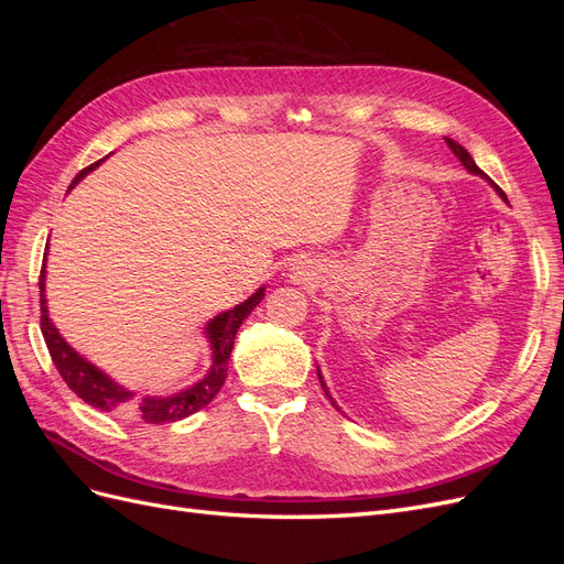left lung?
Instances as JSON below:
<instances>
[{
	"label": "left lung",
	"mask_w": 564,
	"mask_h": 564,
	"mask_svg": "<svg viewBox=\"0 0 564 564\" xmlns=\"http://www.w3.org/2000/svg\"><path fill=\"white\" fill-rule=\"evenodd\" d=\"M445 141H447L449 150H452V152H454V155H456V160H458L460 164H464V166H466V172H468V174H475V176H480V178L489 181V185L494 187V191H497V193H499V197H501V199H506V195H503V191H501V187H499V185H494V181H491V178H489V176H487V174L482 172V169H480V166H477V164H475V160L470 158V152H468V150H466L464 145H460V143H456V141H452V139H445ZM317 377H319V383H322L324 392H327V398H329V400H332V404H334V406L338 409V404H336V402H334V398L329 395V388H327V383H324V379H322V373H319V367H317Z\"/></svg>",
	"instance_id": "left-lung-1"
}]
</instances>
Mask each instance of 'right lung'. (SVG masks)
I'll return each instance as SVG.
<instances>
[{
	"label": "right lung",
	"mask_w": 564,
	"mask_h": 564,
	"mask_svg": "<svg viewBox=\"0 0 564 564\" xmlns=\"http://www.w3.org/2000/svg\"><path fill=\"white\" fill-rule=\"evenodd\" d=\"M100 162H106V158L94 162L87 169H82V172L75 176V181L70 183V191L84 176L91 174ZM44 292H46V270L42 268V275H40L42 334L46 340V348L51 352V360H54L67 388H70L75 395L82 398L87 404L100 409V412H115L119 416H127L133 421L160 425V423H174L191 416L216 398V392L220 390V386H224L228 377V357L232 352L235 334L242 327V322L251 315L256 305L263 301L265 286H259L247 301L235 305L230 311L218 313L207 322V327H204V338H207L209 350H212V365L199 381L178 392H172V395H135L133 390L117 383L110 373L98 369L94 362L87 360V357L79 355L56 329V324L51 322Z\"/></svg>",
	"instance_id": "1"
}]
</instances>
